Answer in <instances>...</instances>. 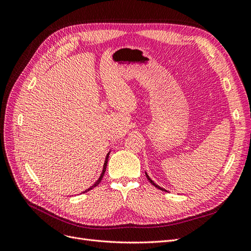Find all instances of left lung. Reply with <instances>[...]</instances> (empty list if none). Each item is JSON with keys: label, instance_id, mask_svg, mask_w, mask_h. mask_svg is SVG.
<instances>
[{"label": "left lung", "instance_id": "obj_1", "mask_svg": "<svg viewBox=\"0 0 251 251\" xmlns=\"http://www.w3.org/2000/svg\"><path fill=\"white\" fill-rule=\"evenodd\" d=\"M146 176H147V178H148V180L150 181V183H151V184H153L155 187H157L158 189H160V191H163V192H168V191H166V189H164V188H162V187H160V186H159V185H157L156 183H154V181L153 180H151V178H150V176H149V175L146 173Z\"/></svg>", "mask_w": 251, "mask_h": 251}]
</instances>
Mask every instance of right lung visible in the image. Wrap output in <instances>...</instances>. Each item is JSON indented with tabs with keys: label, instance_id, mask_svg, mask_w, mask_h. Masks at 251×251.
I'll list each match as a JSON object with an SVG mask.
<instances>
[{
	"label": "right lung",
	"instance_id": "obj_1",
	"mask_svg": "<svg viewBox=\"0 0 251 251\" xmlns=\"http://www.w3.org/2000/svg\"><path fill=\"white\" fill-rule=\"evenodd\" d=\"M109 155H110V151L109 153L107 154V156H105V160H104V163H103V169H102V172H101V174H100V177L98 178V180L95 182V183L92 185V186H90L88 189H86L85 192H82V193H87V192H89V191H91V189L92 188H94L95 186H97L98 184H100V182L101 181V179H102V177H103V175H104V172H105V169H107V163H108V159H109Z\"/></svg>",
	"mask_w": 251,
	"mask_h": 251
}]
</instances>
